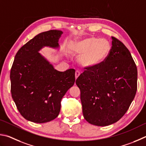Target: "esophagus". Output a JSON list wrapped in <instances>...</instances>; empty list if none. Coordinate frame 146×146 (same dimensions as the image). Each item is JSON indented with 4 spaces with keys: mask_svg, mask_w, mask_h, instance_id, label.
Instances as JSON below:
<instances>
[{
    "mask_svg": "<svg viewBox=\"0 0 146 146\" xmlns=\"http://www.w3.org/2000/svg\"><path fill=\"white\" fill-rule=\"evenodd\" d=\"M80 72L78 71V70H76V73H75V77H76V79H77L79 76H80Z\"/></svg>",
    "mask_w": 146,
    "mask_h": 146,
    "instance_id": "obj_1",
    "label": "esophagus"
}]
</instances>
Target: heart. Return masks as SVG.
<instances>
[{
  "label": "heart",
  "instance_id": "heart-1",
  "mask_svg": "<svg viewBox=\"0 0 146 146\" xmlns=\"http://www.w3.org/2000/svg\"><path fill=\"white\" fill-rule=\"evenodd\" d=\"M72 54L80 55L79 61L86 68H93L105 61L110 51L109 42L103 38L86 37L74 41L69 45Z\"/></svg>",
  "mask_w": 146,
  "mask_h": 146
}]
</instances>
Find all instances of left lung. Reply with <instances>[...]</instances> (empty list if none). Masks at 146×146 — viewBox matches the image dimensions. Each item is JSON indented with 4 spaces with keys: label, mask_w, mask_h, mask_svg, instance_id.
<instances>
[{
    "label": "left lung",
    "mask_w": 146,
    "mask_h": 146,
    "mask_svg": "<svg viewBox=\"0 0 146 146\" xmlns=\"http://www.w3.org/2000/svg\"><path fill=\"white\" fill-rule=\"evenodd\" d=\"M111 39L105 61L86 68L76 81L81 91L84 118L98 126H109L121 119L137 89V69L131 53L119 40Z\"/></svg>",
    "instance_id": "1"
}]
</instances>
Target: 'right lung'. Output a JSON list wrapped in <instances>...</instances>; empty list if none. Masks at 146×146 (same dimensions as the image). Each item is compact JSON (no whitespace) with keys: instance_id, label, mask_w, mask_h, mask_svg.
Listing matches in <instances>:
<instances>
[{"instance_id":"right-lung-1","label":"right lung","mask_w":146,"mask_h":146,"mask_svg":"<svg viewBox=\"0 0 146 146\" xmlns=\"http://www.w3.org/2000/svg\"><path fill=\"white\" fill-rule=\"evenodd\" d=\"M63 32L39 33L20 48L10 72L13 99L20 114L35 123H45L58 116L61 101L75 83V70L58 71L39 52L43 47L60 48Z\"/></svg>"}]
</instances>
